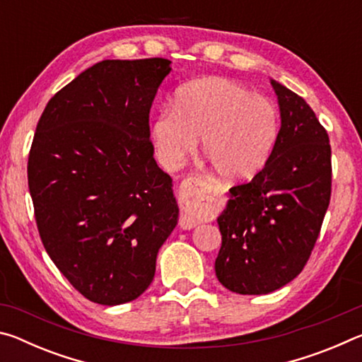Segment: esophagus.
I'll return each instance as SVG.
<instances>
[{
  "mask_svg": "<svg viewBox=\"0 0 362 362\" xmlns=\"http://www.w3.org/2000/svg\"><path fill=\"white\" fill-rule=\"evenodd\" d=\"M182 214L179 223L183 230L194 228L201 220L214 211L217 192L204 177L192 175L180 185Z\"/></svg>",
  "mask_w": 362,
  "mask_h": 362,
  "instance_id": "34e87169",
  "label": "esophagus"
}]
</instances>
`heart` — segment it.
<instances>
[{"mask_svg":"<svg viewBox=\"0 0 362 362\" xmlns=\"http://www.w3.org/2000/svg\"><path fill=\"white\" fill-rule=\"evenodd\" d=\"M279 136L274 102L223 76L188 81L175 90L173 108L153 118L150 139L163 168L174 170L196 150L198 137L222 179H252L265 168Z\"/></svg>","mask_w":362,"mask_h":362,"instance_id":"1","label":"heart"}]
</instances>
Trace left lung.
Here are the masks:
<instances>
[{
    "label": "left lung",
    "mask_w": 362,
    "mask_h": 362,
    "mask_svg": "<svg viewBox=\"0 0 362 362\" xmlns=\"http://www.w3.org/2000/svg\"><path fill=\"white\" fill-rule=\"evenodd\" d=\"M278 142L259 174L230 188L217 218V279L243 296H262L297 278L308 262L330 201L329 136L302 97L272 79Z\"/></svg>",
    "instance_id": "1"
}]
</instances>
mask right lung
<instances>
[{
    "label": "right lung",
    "instance_id": "add662e5",
    "mask_svg": "<svg viewBox=\"0 0 362 362\" xmlns=\"http://www.w3.org/2000/svg\"><path fill=\"white\" fill-rule=\"evenodd\" d=\"M170 60H102L47 102L28 156L46 252L88 300L121 305L151 284L179 220L158 168L150 108Z\"/></svg>",
    "mask_w": 362,
    "mask_h": 362
}]
</instances>
